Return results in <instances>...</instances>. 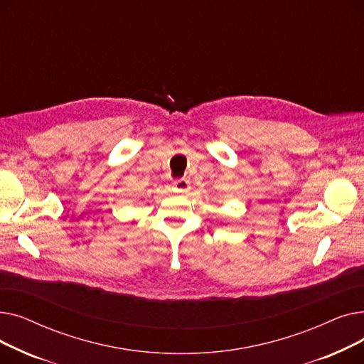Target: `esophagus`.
<instances>
[{
  "label": "esophagus",
  "mask_w": 364,
  "mask_h": 364,
  "mask_svg": "<svg viewBox=\"0 0 364 364\" xmlns=\"http://www.w3.org/2000/svg\"><path fill=\"white\" fill-rule=\"evenodd\" d=\"M172 190H174L176 193H187L188 190H190V183L186 178L176 180L174 184H172Z\"/></svg>",
  "instance_id": "34e87169"
}]
</instances>
